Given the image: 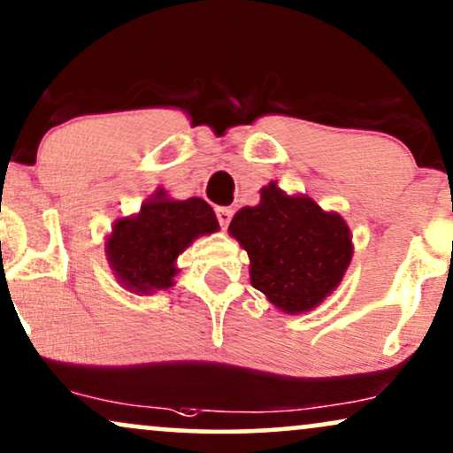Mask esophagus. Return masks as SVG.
I'll list each match as a JSON object with an SVG mask.
<instances>
[{"mask_svg":"<svg viewBox=\"0 0 453 453\" xmlns=\"http://www.w3.org/2000/svg\"><path fill=\"white\" fill-rule=\"evenodd\" d=\"M215 215H217V221H219V226L223 227V230H226V227L230 226L234 211L230 207H217L215 209Z\"/></svg>","mask_w":453,"mask_h":453,"instance_id":"34e87169","label":"esophagus"}]
</instances>
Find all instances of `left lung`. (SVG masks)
<instances>
[{
    "label": "left lung",
    "mask_w": 453,
    "mask_h": 453,
    "mask_svg": "<svg viewBox=\"0 0 453 453\" xmlns=\"http://www.w3.org/2000/svg\"><path fill=\"white\" fill-rule=\"evenodd\" d=\"M230 234L250 259V284L286 313L309 311L339 286L351 261L341 215L269 184L257 207L234 215Z\"/></svg>",
    "instance_id": "1"
}]
</instances>
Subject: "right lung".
<instances>
[{"mask_svg": "<svg viewBox=\"0 0 453 453\" xmlns=\"http://www.w3.org/2000/svg\"><path fill=\"white\" fill-rule=\"evenodd\" d=\"M217 230V217L203 198L169 200L158 190L142 204L140 215L114 223L108 261L125 288L137 295L165 290L173 284L180 253L194 238Z\"/></svg>", "mask_w": 453, "mask_h": 453, "instance_id": "obj_1", "label": "right lung"}]
</instances>
